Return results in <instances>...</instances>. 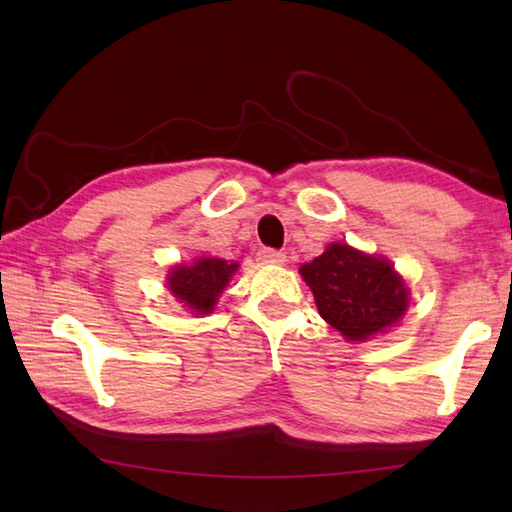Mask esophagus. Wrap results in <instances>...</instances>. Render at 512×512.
<instances>
[{
  "instance_id": "1",
  "label": "esophagus",
  "mask_w": 512,
  "mask_h": 512,
  "mask_svg": "<svg viewBox=\"0 0 512 512\" xmlns=\"http://www.w3.org/2000/svg\"><path fill=\"white\" fill-rule=\"evenodd\" d=\"M257 255L262 262H268V264H284L286 262V255L277 248H262Z\"/></svg>"
}]
</instances>
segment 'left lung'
<instances>
[{"label":"left lung","instance_id":"8db88e82","mask_svg":"<svg viewBox=\"0 0 512 512\" xmlns=\"http://www.w3.org/2000/svg\"><path fill=\"white\" fill-rule=\"evenodd\" d=\"M321 317L345 339L365 341L407 310V288L385 259L332 244L299 268Z\"/></svg>","mask_w":512,"mask_h":512}]
</instances>
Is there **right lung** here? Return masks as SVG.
Masks as SVG:
<instances>
[{
    "mask_svg": "<svg viewBox=\"0 0 512 512\" xmlns=\"http://www.w3.org/2000/svg\"><path fill=\"white\" fill-rule=\"evenodd\" d=\"M237 270V264L224 259L202 257L193 266H178L169 275V290L193 312H211L217 297Z\"/></svg>",
    "mask_w": 512,
    "mask_h": 512,
    "instance_id": "add662e5",
    "label": "right lung"
}]
</instances>
